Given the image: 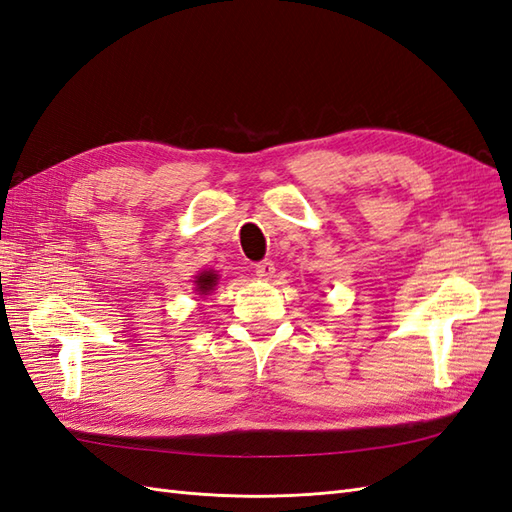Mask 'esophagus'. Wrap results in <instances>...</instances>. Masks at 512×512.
<instances>
[{
	"label": "esophagus",
	"instance_id": "1",
	"mask_svg": "<svg viewBox=\"0 0 512 512\" xmlns=\"http://www.w3.org/2000/svg\"><path fill=\"white\" fill-rule=\"evenodd\" d=\"M273 273H275V267H273L271 260H262V262H258V265H256V275H258V278H262V280H269Z\"/></svg>",
	"mask_w": 512,
	"mask_h": 512
}]
</instances>
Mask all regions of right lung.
I'll use <instances>...</instances> for the list:
<instances>
[{"instance_id":"obj_1","label":"right lung","mask_w":512,"mask_h":512,"mask_svg":"<svg viewBox=\"0 0 512 512\" xmlns=\"http://www.w3.org/2000/svg\"><path fill=\"white\" fill-rule=\"evenodd\" d=\"M217 282H219V275H217V271H213V269L198 273L196 280H193V284H196V293L202 295V297H204V295H211L213 290H215V286H217Z\"/></svg>"}]
</instances>
